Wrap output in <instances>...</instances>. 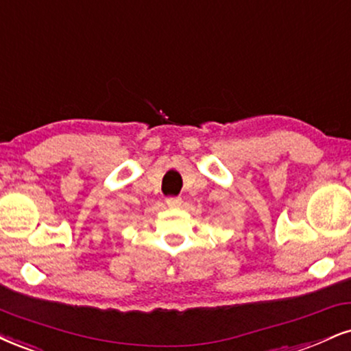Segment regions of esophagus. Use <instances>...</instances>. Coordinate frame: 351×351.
I'll list each match as a JSON object with an SVG mask.
<instances>
[{"mask_svg": "<svg viewBox=\"0 0 351 351\" xmlns=\"http://www.w3.org/2000/svg\"><path fill=\"white\" fill-rule=\"evenodd\" d=\"M166 203L169 206H179L180 203H182V198H180V197H167Z\"/></svg>", "mask_w": 351, "mask_h": 351, "instance_id": "obj_1", "label": "esophagus"}]
</instances>
